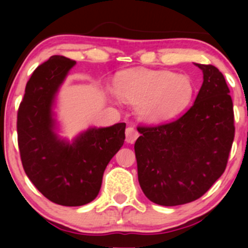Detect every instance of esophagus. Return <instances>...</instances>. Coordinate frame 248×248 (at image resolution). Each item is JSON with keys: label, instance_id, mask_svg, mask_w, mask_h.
I'll list each match as a JSON object with an SVG mask.
<instances>
[{"label": "esophagus", "instance_id": "esophagus-1", "mask_svg": "<svg viewBox=\"0 0 248 248\" xmlns=\"http://www.w3.org/2000/svg\"><path fill=\"white\" fill-rule=\"evenodd\" d=\"M138 137L139 133L137 132V129L133 128V127H128V128L126 129V141L128 142V144H133Z\"/></svg>", "mask_w": 248, "mask_h": 248}]
</instances>
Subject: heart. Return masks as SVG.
Segmentation results:
<instances>
[{"instance_id":"1","label":"heart","mask_w":248,"mask_h":248,"mask_svg":"<svg viewBox=\"0 0 248 248\" xmlns=\"http://www.w3.org/2000/svg\"><path fill=\"white\" fill-rule=\"evenodd\" d=\"M194 82L187 74L170 71L134 69L114 81V93L136 104V114L146 122H161L176 116L194 94Z\"/></svg>"}]
</instances>
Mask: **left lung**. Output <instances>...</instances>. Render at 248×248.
I'll use <instances>...</instances> for the list:
<instances>
[{
    "label": "left lung",
    "instance_id": "8db88e82",
    "mask_svg": "<svg viewBox=\"0 0 248 248\" xmlns=\"http://www.w3.org/2000/svg\"><path fill=\"white\" fill-rule=\"evenodd\" d=\"M193 106L181 117L138 127L134 144L138 180L145 196L163 206L201 198L226 170L234 140V111L223 74L211 64Z\"/></svg>",
    "mask_w": 248,
    "mask_h": 248
}]
</instances>
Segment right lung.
<instances>
[{
  "instance_id": "obj_1",
  "label": "right lung",
  "mask_w": 248,
  "mask_h": 248,
  "mask_svg": "<svg viewBox=\"0 0 248 248\" xmlns=\"http://www.w3.org/2000/svg\"><path fill=\"white\" fill-rule=\"evenodd\" d=\"M77 62L55 55L32 73L17 111V144L27 177L46 198L81 206L99 193L103 172L124 142L126 124L92 127L72 141L60 138L54 106Z\"/></svg>"
}]
</instances>
